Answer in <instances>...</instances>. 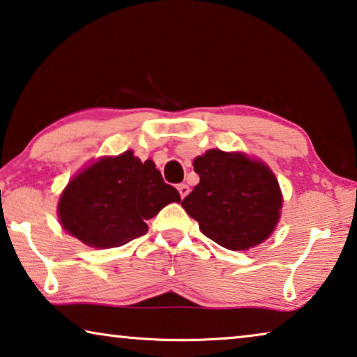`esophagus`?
I'll return each mask as SVG.
<instances>
[{"label": "esophagus", "mask_w": 357, "mask_h": 357, "mask_svg": "<svg viewBox=\"0 0 357 357\" xmlns=\"http://www.w3.org/2000/svg\"><path fill=\"white\" fill-rule=\"evenodd\" d=\"M178 190H179V195L184 199V197L189 194V185L188 184H178Z\"/></svg>", "instance_id": "esophagus-1"}]
</instances>
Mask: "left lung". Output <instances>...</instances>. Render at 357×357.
<instances>
[{"mask_svg": "<svg viewBox=\"0 0 357 357\" xmlns=\"http://www.w3.org/2000/svg\"><path fill=\"white\" fill-rule=\"evenodd\" d=\"M194 172L200 183L181 205L204 236L236 252L269 237L279 221L282 194L264 163L211 149L195 158Z\"/></svg>", "mask_w": 357, "mask_h": 357, "instance_id": "8db88e82", "label": "left lung"}]
</instances>
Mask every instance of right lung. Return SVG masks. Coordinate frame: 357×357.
<instances>
[{"instance_id":"1","label":"right lung","mask_w":357,"mask_h":357,"mask_svg":"<svg viewBox=\"0 0 357 357\" xmlns=\"http://www.w3.org/2000/svg\"><path fill=\"white\" fill-rule=\"evenodd\" d=\"M181 202L152 160L142 163L126 151L83 169L59 200L61 225L94 248L121 247L147 232L146 221L165 205Z\"/></svg>"}]
</instances>
